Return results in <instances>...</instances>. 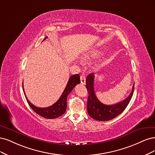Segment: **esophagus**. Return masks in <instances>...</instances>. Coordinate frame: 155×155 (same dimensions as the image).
Masks as SVG:
<instances>
[{"label": "esophagus", "mask_w": 155, "mask_h": 155, "mask_svg": "<svg viewBox=\"0 0 155 155\" xmlns=\"http://www.w3.org/2000/svg\"><path fill=\"white\" fill-rule=\"evenodd\" d=\"M81 82L82 84H86V76L84 74H82L81 76Z\"/></svg>", "instance_id": "esophagus-1"}]
</instances>
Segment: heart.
Returning <instances> with one entry per match:
<instances>
[{
    "label": "heart",
    "instance_id": "obj_1",
    "mask_svg": "<svg viewBox=\"0 0 155 155\" xmlns=\"http://www.w3.org/2000/svg\"><path fill=\"white\" fill-rule=\"evenodd\" d=\"M102 54V52L101 51L91 50L84 54L83 57V59L84 60V61H89V60L101 56Z\"/></svg>",
    "mask_w": 155,
    "mask_h": 155
}]
</instances>
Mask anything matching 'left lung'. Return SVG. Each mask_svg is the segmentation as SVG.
<instances>
[{
  "instance_id": "1",
  "label": "left lung",
  "mask_w": 155,
  "mask_h": 155,
  "mask_svg": "<svg viewBox=\"0 0 155 155\" xmlns=\"http://www.w3.org/2000/svg\"><path fill=\"white\" fill-rule=\"evenodd\" d=\"M94 75L93 73H90L87 77L86 81V87L89 94L87 104V113L89 116L96 120H110L119 115L126 108L133 97L134 85L133 84L132 91L129 96L124 101L115 104L111 105V106H108V105L104 104L100 102L96 97L94 90Z\"/></svg>"
}]
</instances>
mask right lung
Listing matches in <instances>:
<instances>
[{"label":"right lung","instance_id":"1","mask_svg":"<svg viewBox=\"0 0 155 155\" xmlns=\"http://www.w3.org/2000/svg\"><path fill=\"white\" fill-rule=\"evenodd\" d=\"M46 38H48V37H45L43 41H44ZM80 83H81V80H80L79 74H73V75H72L69 78L66 88H65L62 95L59 98L57 102H56L51 106L44 108L38 107L35 106H34L33 104H32L29 102V100L27 98L26 94H25L23 84L22 88L25 97L26 98V101L28 104L29 105V106L31 107L33 110L36 113L39 114V115L45 118L53 119L62 115V114L66 112L67 107V97L68 96V94L71 92L73 89L76 86V85Z\"/></svg>","mask_w":155,"mask_h":155}]
</instances>
